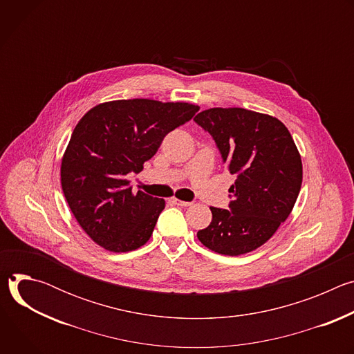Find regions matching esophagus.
<instances>
[{"label": "esophagus", "mask_w": 354, "mask_h": 354, "mask_svg": "<svg viewBox=\"0 0 354 354\" xmlns=\"http://www.w3.org/2000/svg\"><path fill=\"white\" fill-rule=\"evenodd\" d=\"M172 201H174V205H178V206H182V207H189L192 205V201H183V200H179L176 197H174Z\"/></svg>", "instance_id": "1"}]
</instances>
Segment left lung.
Segmentation results:
<instances>
[{
    "label": "left lung",
    "instance_id": "1",
    "mask_svg": "<svg viewBox=\"0 0 354 354\" xmlns=\"http://www.w3.org/2000/svg\"><path fill=\"white\" fill-rule=\"evenodd\" d=\"M213 137L235 175L227 209L210 207L198 241L221 255L255 250L290 216L302 183V164L287 127L276 118L242 108H213L193 119Z\"/></svg>",
    "mask_w": 354,
    "mask_h": 354
}]
</instances>
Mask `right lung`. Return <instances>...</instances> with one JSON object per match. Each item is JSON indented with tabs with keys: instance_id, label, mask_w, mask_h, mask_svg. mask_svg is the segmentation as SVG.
<instances>
[{
	"instance_id": "right-lung-1",
	"label": "right lung",
	"mask_w": 354,
	"mask_h": 354,
	"mask_svg": "<svg viewBox=\"0 0 354 354\" xmlns=\"http://www.w3.org/2000/svg\"><path fill=\"white\" fill-rule=\"evenodd\" d=\"M198 106L151 99L100 104L75 126L62 161V187L82 230L111 252H129L151 236L165 200L131 192L164 137L189 122Z\"/></svg>"
}]
</instances>
